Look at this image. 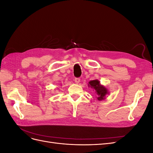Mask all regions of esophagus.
<instances>
[{
  "instance_id": "esophagus-1",
  "label": "esophagus",
  "mask_w": 153,
  "mask_h": 153,
  "mask_svg": "<svg viewBox=\"0 0 153 153\" xmlns=\"http://www.w3.org/2000/svg\"><path fill=\"white\" fill-rule=\"evenodd\" d=\"M75 82L76 84H79L80 82V78H75Z\"/></svg>"
}]
</instances>
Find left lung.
Wrapping results in <instances>:
<instances>
[{
	"label": "left lung",
	"mask_w": 153,
	"mask_h": 153,
	"mask_svg": "<svg viewBox=\"0 0 153 153\" xmlns=\"http://www.w3.org/2000/svg\"><path fill=\"white\" fill-rule=\"evenodd\" d=\"M88 85L94 90L96 94L98 95V98L97 99L99 101L105 100L106 95L108 94L107 89L102 85H101L100 81L98 80L90 81Z\"/></svg>",
	"instance_id": "8db88e82"
}]
</instances>
